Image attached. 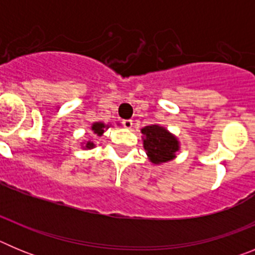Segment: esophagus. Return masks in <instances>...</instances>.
I'll return each mask as SVG.
<instances>
[{"label": "esophagus", "mask_w": 255, "mask_h": 255, "mask_svg": "<svg viewBox=\"0 0 255 255\" xmlns=\"http://www.w3.org/2000/svg\"><path fill=\"white\" fill-rule=\"evenodd\" d=\"M123 125H124V128H126V129H131L132 120H124Z\"/></svg>", "instance_id": "34e87169"}]
</instances>
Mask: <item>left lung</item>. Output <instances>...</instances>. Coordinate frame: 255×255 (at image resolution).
I'll list each match as a JSON object with an SVG mask.
<instances>
[{"mask_svg":"<svg viewBox=\"0 0 255 255\" xmlns=\"http://www.w3.org/2000/svg\"><path fill=\"white\" fill-rule=\"evenodd\" d=\"M144 149L152 163L161 164L176 157L180 143L175 135L159 125H149L141 129Z\"/></svg>","mask_w":255,"mask_h":255,"instance_id":"left-lung-1","label":"left lung"}]
</instances>
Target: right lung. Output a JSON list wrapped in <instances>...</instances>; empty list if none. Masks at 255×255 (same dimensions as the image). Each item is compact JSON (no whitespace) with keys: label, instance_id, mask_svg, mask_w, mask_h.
<instances>
[{"label":"right lung","instance_id":"obj_1","mask_svg":"<svg viewBox=\"0 0 255 255\" xmlns=\"http://www.w3.org/2000/svg\"><path fill=\"white\" fill-rule=\"evenodd\" d=\"M108 128H110V126L105 125V124L102 123H94L93 125H92V130H93V132L97 135V136H101V135L105 132V129H108ZM84 148H87V149H92V148H94V143H92V141H87Z\"/></svg>","mask_w":255,"mask_h":255}]
</instances>
